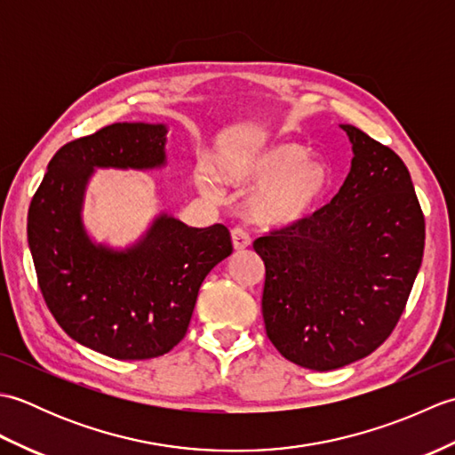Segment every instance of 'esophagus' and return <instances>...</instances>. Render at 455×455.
Here are the masks:
<instances>
[{
  "label": "esophagus",
  "mask_w": 455,
  "mask_h": 455,
  "mask_svg": "<svg viewBox=\"0 0 455 455\" xmlns=\"http://www.w3.org/2000/svg\"><path fill=\"white\" fill-rule=\"evenodd\" d=\"M230 236H233V246H235V250H246L248 246H250V235L246 233L244 228H240V227H235L233 230H230Z\"/></svg>",
  "instance_id": "34e87169"
}]
</instances>
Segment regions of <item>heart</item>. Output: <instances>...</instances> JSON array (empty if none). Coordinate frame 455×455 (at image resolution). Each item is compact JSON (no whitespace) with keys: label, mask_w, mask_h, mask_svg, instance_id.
Wrapping results in <instances>:
<instances>
[{"label":"heart","mask_w":455,"mask_h":455,"mask_svg":"<svg viewBox=\"0 0 455 455\" xmlns=\"http://www.w3.org/2000/svg\"><path fill=\"white\" fill-rule=\"evenodd\" d=\"M217 176L230 186L259 181L248 199L250 217L264 227H289L307 219L331 186L326 164L311 158L303 144L233 147L220 152ZM199 189L217 197L215 181L199 172Z\"/></svg>","instance_id":"b5f03b06"}]
</instances>
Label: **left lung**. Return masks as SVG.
<instances>
[{
	"label": "left lung",
	"mask_w": 455,
	"mask_h": 455,
	"mask_svg": "<svg viewBox=\"0 0 455 455\" xmlns=\"http://www.w3.org/2000/svg\"><path fill=\"white\" fill-rule=\"evenodd\" d=\"M354 158L340 191L297 225L254 240L264 259L266 334L316 371L370 355L409 301L424 254V215L404 162L342 124Z\"/></svg>",
	"instance_id": "8db88e82"
}]
</instances>
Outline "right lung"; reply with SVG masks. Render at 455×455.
<instances>
[{
  "mask_svg": "<svg viewBox=\"0 0 455 455\" xmlns=\"http://www.w3.org/2000/svg\"><path fill=\"white\" fill-rule=\"evenodd\" d=\"M166 132L164 124L115 123L64 144L28 207V248L48 311L76 342L117 360H148L180 344L203 279L233 254L225 225L193 228L170 215L127 250L93 244L85 233L93 168L164 166Z\"/></svg>",
  "mask_w": 455,
  "mask_h": 455,
  "instance_id": "add662e5",
  "label": "right lung"
}]
</instances>
